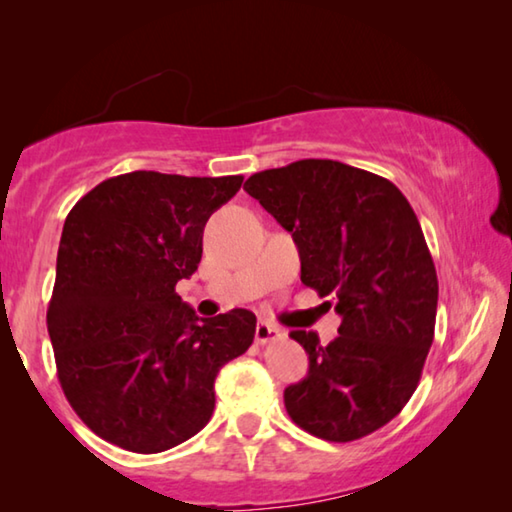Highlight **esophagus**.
Masks as SVG:
<instances>
[{"mask_svg": "<svg viewBox=\"0 0 512 512\" xmlns=\"http://www.w3.org/2000/svg\"><path fill=\"white\" fill-rule=\"evenodd\" d=\"M280 336H282V329L271 325V323H266V320H259L257 327H255V341L259 345L280 339Z\"/></svg>", "mask_w": 512, "mask_h": 512, "instance_id": "34e87169", "label": "esophagus"}]
</instances>
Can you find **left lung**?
Segmentation results:
<instances>
[{"instance_id":"obj_1","label":"left lung","mask_w":512,"mask_h":512,"mask_svg":"<svg viewBox=\"0 0 512 512\" xmlns=\"http://www.w3.org/2000/svg\"><path fill=\"white\" fill-rule=\"evenodd\" d=\"M300 253V280L332 296L339 336L289 334L309 372L287 386L300 429L350 443L384 427L418 388L433 343L438 277L413 207L391 180L336 160H298L244 185Z\"/></svg>"}]
</instances>
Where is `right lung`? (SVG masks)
<instances>
[{"label": "right lung", "mask_w": 512, "mask_h": 512, "mask_svg": "<svg viewBox=\"0 0 512 512\" xmlns=\"http://www.w3.org/2000/svg\"><path fill=\"white\" fill-rule=\"evenodd\" d=\"M241 183L133 171L67 214L47 329L67 402L108 443L158 454L196 436L219 370L253 343V311L198 318L176 293L201 262L207 219Z\"/></svg>", "instance_id": "obj_1"}]
</instances>
